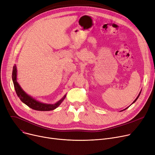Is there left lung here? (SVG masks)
<instances>
[{"label":"left lung","instance_id":"8db88e82","mask_svg":"<svg viewBox=\"0 0 155 155\" xmlns=\"http://www.w3.org/2000/svg\"><path fill=\"white\" fill-rule=\"evenodd\" d=\"M141 91H140V93H139V95H138V96H137V98H136V100H134V101H133V103H132V104H134V102H136V100H137V98H139V95H140V94H141ZM127 108H128V107H127ZM127 108H126V109H127ZM126 109H124V110H126ZM123 110H122V111H123Z\"/></svg>","mask_w":155,"mask_h":155}]
</instances>
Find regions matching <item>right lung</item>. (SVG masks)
<instances>
[{"instance_id":"1","label":"right lung","mask_w":155,"mask_h":155,"mask_svg":"<svg viewBox=\"0 0 155 155\" xmlns=\"http://www.w3.org/2000/svg\"><path fill=\"white\" fill-rule=\"evenodd\" d=\"M12 81L14 86V89L16 92L18 97L25 104L35 110H38V111H50V110H53L59 106L63 100L65 99L66 95H64V97L58 101L55 104H43V103L40 102L31 97V96L26 94L22 89L20 85L17 81V69L16 65H14L13 67L12 74Z\"/></svg>"}]
</instances>
